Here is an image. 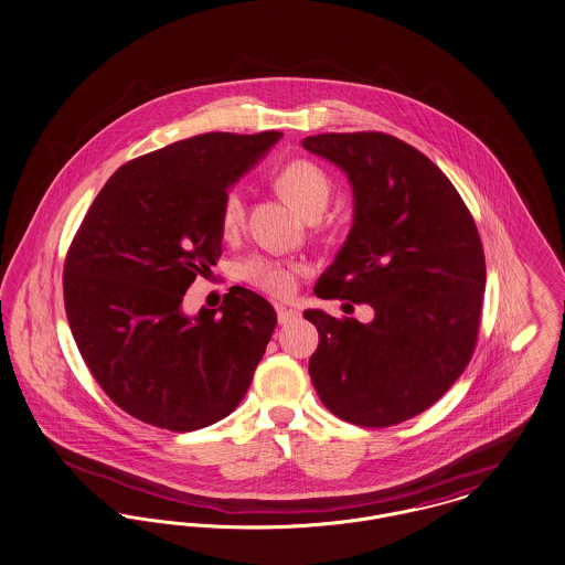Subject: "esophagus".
<instances>
[{"instance_id":"obj_1","label":"esophagus","mask_w":565,"mask_h":565,"mask_svg":"<svg viewBox=\"0 0 565 565\" xmlns=\"http://www.w3.org/2000/svg\"><path fill=\"white\" fill-rule=\"evenodd\" d=\"M276 312H278V323L280 326H287V323L300 319V312L296 308H289V306H282V303L276 306Z\"/></svg>"}]
</instances>
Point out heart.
Returning <instances> with one entry per match:
<instances>
[{"instance_id": "1", "label": "heart", "mask_w": 565, "mask_h": 565, "mask_svg": "<svg viewBox=\"0 0 565 565\" xmlns=\"http://www.w3.org/2000/svg\"><path fill=\"white\" fill-rule=\"evenodd\" d=\"M278 186L300 207L306 216H319L330 196H332V178L328 171L308 158L289 160L278 171ZM246 221V190L242 186H228L223 192L218 207V225L226 237L235 235ZM239 274L250 285L264 289L271 296L285 298L296 289L298 278L308 274V267L301 262H285L267 255H253L239 265Z\"/></svg>"}]
</instances>
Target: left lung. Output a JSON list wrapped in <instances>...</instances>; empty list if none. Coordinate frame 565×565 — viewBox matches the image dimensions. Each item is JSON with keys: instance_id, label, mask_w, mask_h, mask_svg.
I'll list each match as a JSON object with an SVG mask.
<instances>
[{"instance_id": "obj_1", "label": "left lung", "mask_w": 565, "mask_h": 565, "mask_svg": "<svg viewBox=\"0 0 565 565\" xmlns=\"http://www.w3.org/2000/svg\"><path fill=\"white\" fill-rule=\"evenodd\" d=\"M301 146L347 173L355 216L323 300L369 303L371 323L306 310L319 347L308 373L332 414L385 428L433 407L467 369L487 285L476 221L446 173L385 132H326Z\"/></svg>"}]
</instances>
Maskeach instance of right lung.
<instances>
[{"label": "right lung", "instance_id": "right-lung-1", "mask_svg": "<svg viewBox=\"0 0 565 565\" xmlns=\"http://www.w3.org/2000/svg\"><path fill=\"white\" fill-rule=\"evenodd\" d=\"M278 139L205 132L150 151L121 164L87 210L64 264V306L81 358L126 414L190 433L250 387L274 306L244 287L196 317L182 300L223 255V192Z\"/></svg>", "mask_w": 565, "mask_h": 565}]
</instances>
